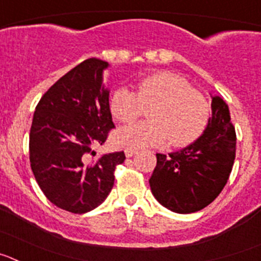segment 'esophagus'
<instances>
[{
	"mask_svg": "<svg viewBox=\"0 0 261 261\" xmlns=\"http://www.w3.org/2000/svg\"><path fill=\"white\" fill-rule=\"evenodd\" d=\"M137 149H132V147H126L125 150H124V153H125V156L126 158H130V156H133L135 154H137Z\"/></svg>",
	"mask_w": 261,
	"mask_h": 261,
	"instance_id": "obj_1",
	"label": "esophagus"
}]
</instances>
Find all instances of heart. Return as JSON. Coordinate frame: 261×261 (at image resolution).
Here are the masks:
<instances>
[{
    "label": "heart",
    "mask_w": 261,
    "mask_h": 261,
    "mask_svg": "<svg viewBox=\"0 0 261 261\" xmlns=\"http://www.w3.org/2000/svg\"><path fill=\"white\" fill-rule=\"evenodd\" d=\"M150 121L123 126L114 135L120 146L133 149L165 146H186L199 138L209 119L206 99L184 78L161 71L142 78L136 84V93L128 87H119L110 99L111 114L121 123H130L150 107Z\"/></svg>",
    "instance_id": "1"
}]
</instances>
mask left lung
Returning <instances> with one entry per match:
<instances>
[{"instance_id": "left-lung-1", "label": "left lung", "mask_w": 261, "mask_h": 261, "mask_svg": "<svg viewBox=\"0 0 261 261\" xmlns=\"http://www.w3.org/2000/svg\"><path fill=\"white\" fill-rule=\"evenodd\" d=\"M237 136L229 106L212 96V117L195 142L180 150L156 154V166L149 179L159 204L180 214L195 213L220 195L231 172Z\"/></svg>"}]
</instances>
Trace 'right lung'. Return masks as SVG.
Wrapping results in <instances>:
<instances>
[{"label": "right lung", "instance_id": "1", "mask_svg": "<svg viewBox=\"0 0 261 261\" xmlns=\"http://www.w3.org/2000/svg\"><path fill=\"white\" fill-rule=\"evenodd\" d=\"M110 64L93 57L62 75L41 96L30 130V162L52 204L87 213L107 199L124 151L95 155L114 128L110 90L103 71Z\"/></svg>", "mask_w": 261, "mask_h": 261}]
</instances>
